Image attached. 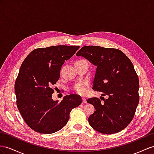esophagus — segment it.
I'll return each instance as SVG.
<instances>
[{
  "label": "esophagus",
  "instance_id": "obj_1",
  "mask_svg": "<svg viewBox=\"0 0 154 154\" xmlns=\"http://www.w3.org/2000/svg\"><path fill=\"white\" fill-rule=\"evenodd\" d=\"M82 103H87V100L85 98H82Z\"/></svg>",
  "mask_w": 154,
  "mask_h": 154
}]
</instances>
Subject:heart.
<instances>
[{
    "instance_id": "obj_1",
    "label": "heart",
    "mask_w": 154,
    "mask_h": 154,
    "mask_svg": "<svg viewBox=\"0 0 154 154\" xmlns=\"http://www.w3.org/2000/svg\"><path fill=\"white\" fill-rule=\"evenodd\" d=\"M75 90H76L77 93L79 94H84L85 92V88L83 87V86L82 85H79L76 86Z\"/></svg>"
}]
</instances>
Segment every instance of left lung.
Instances as JSON below:
<instances>
[{
  "label": "left lung",
  "mask_w": 154,
  "mask_h": 154,
  "mask_svg": "<svg viewBox=\"0 0 154 154\" xmlns=\"http://www.w3.org/2000/svg\"><path fill=\"white\" fill-rule=\"evenodd\" d=\"M76 55L96 66L93 89L108 97L103 103L96 97L87 100L95 110L88 117L90 125L105 134L125 129L133 119L139 100V78L132 63L115 48L84 46Z\"/></svg>",
  "instance_id": "1"
}]
</instances>
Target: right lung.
I'll return each mask as SVG.
<instances>
[{"instance_id": "add662e5", "label": "right lung", "mask_w": 154, "mask_h": 154, "mask_svg": "<svg viewBox=\"0 0 154 154\" xmlns=\"http://www.w3.org/2000/svg\"><path fill=\"white\" fill-rule=\"evenodd\" d=\"M79 48L63 45L38 48L21 64L15 84L17 108L26 124L37 132L49 134L62 129L72 109L82 103L77 94L66 95L60 102L51 98L61 67Z\"/></svg>"}]
</instances>
